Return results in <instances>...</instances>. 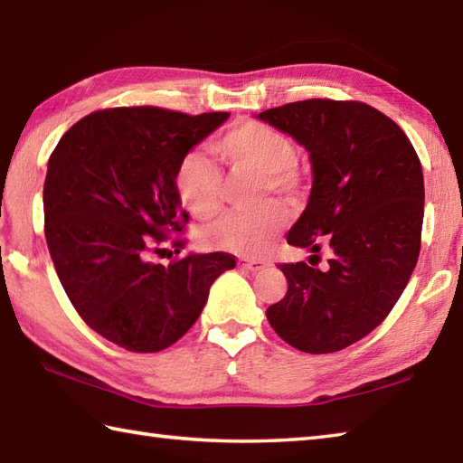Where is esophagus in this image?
I'll use <instances>...</instances> for the list:
<instances>
[{"instance_id":"esophagus-1","label":"esophagus","mask_w":463,"mask_h":463,"mask_svg":"<svg viewBox=\"0 0 463 463\" xmlns=\"http://www.w3.org/2000/svg\"><path fill=\"white\" fill-rule=\"evenodd\" d=\"M239 265H241L242 269L252 270V273H255V270H260V269L269 267V260H262V259H241Z\"/></svg>"}]
</instances>
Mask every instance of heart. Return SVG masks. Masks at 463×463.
<instances>
[{"label":"heart","mask_w":463,"mask_h":463,"mask_svg":"<svg viewBox=\"0 0 463 463\" xmlns=\"http://www.w3.org/2000/svg\"><path fill=\"white\" fill-rule=\"evenodd\" d=\"M214 152L234 170H247L262 180V194L283 198L303 190L297 170V146L273 126L247 120L234 124L213 144ZM180 201L198 219H211L221 208V172L201 152H190L175 176ZM285 214L277 206L259 211H232L222 214L204 231L208 247L242 257H260L283 231Z\"/></svg>","instance_id":"1"}]
</instances>
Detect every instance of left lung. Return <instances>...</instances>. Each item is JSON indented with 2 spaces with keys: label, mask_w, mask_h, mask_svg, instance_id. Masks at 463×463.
Masks as SVG:
<instances>
[{
  "label": "left lung",
  "mask_w": 463,
  "mask_h": 463,
  "mask_svg": "<svg viewBox=\"0 0 463 463\" xmlns=\"http://www.w3.org/2000/svg\"><path fill=\"white\" fill-rule=\"evenodd\" d=\"M259 118L303 144L313 165L309 204L287 242L311 252L327 244L333 252L325 270L279 265L288 288L267 319L298 351H341L385 319L413 273L423 224L421 162L392 118L355 99H303Z\"/></svg>",
  "instance_id": "left-lung-1"
}]
</instances>
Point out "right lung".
Wrapping results in <instances>:
<instances>
[{"label": "right lung", "instance_id": "add662e5", "mask_svg": "<svg viewBox=\"0 0 463 463\" xmlns=\"http://www.w3.org/2000/svg\"><path fill=\"white\" fill-rule=\"evenodd\" d=\"M229 118L156 106L108 108L61 136L43 183V232L74 309L88 327L134 353L166 349L193 327L229 252L154 265L188 213L175 176L188 150ZM175 252L183 239L172 241Z\"/></svg>", "mask_w": 463, "mask_h": 463}]
</instances>
